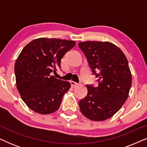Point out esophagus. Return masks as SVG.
<instances>
[{
    "label": "esophagus",
    "mask_w": 147,
    "mask_h": 147,
    "mask_svg": "<svg viewBox=\"0 0 147 147\" xmlns=\"http://www.w3.org/2000/svg\"><path fill=\"white\" fill-rule=\"evenodd\" d=\"M70 84H71V85L72 87H75V86H77L78 85V84L76 83V82H74V81H71L70 82Z\"/></svg>",
    "instance_id": "1"
}]
</instances>
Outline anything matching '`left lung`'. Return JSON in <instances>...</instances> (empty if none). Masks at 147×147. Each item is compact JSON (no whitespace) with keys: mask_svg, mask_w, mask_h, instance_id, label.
<instances>
[{"mask_svg":"<svg viewBox=\"0 0 147 147\" xmlns=\"http://www.w3.org/2000/svg\"><path fill=\"white\" fill-rule=\"evenodd\" d=\"M98 86H86L88 94L80 100L82 114L93 121L112 117L125 103L132 85V74L127 58L119 47L108 41H85L78 43Z\"/></svg>","mask_w":147,"mask_h":147,"instance_id":"1","label":"left lung"}]
</instances>
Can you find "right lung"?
I'll return each instance as SVG.
<instances>
[{"label": "right lung", "instance_id": "obj_1", "mask_svg": "<svg viewBox=\"0 0 147 147\" xmlns=\"http://www.w3.org/2000/svg\"><path fill=\"white\" fill-rule=\"evenodd\" d=\"M76 42L38 38L27 44L15 64L16 86L28 107L41 114L59 109L62 98L71 87L69 82L53 76L61 67V60Z\"/></svg>", "mask_w": 147, "mask_h": 147}]
</instances>
